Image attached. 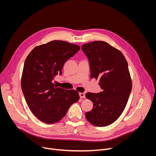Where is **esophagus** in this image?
<instances>
[{"mask_svg":"<svg viewBox=\"0 0 156 156\" xmlns=\"http://www.w3.org/2000/svg\"><path fill=\"white\" fill-rule=\"evenodd\" d=\"M80 98H85V93H79Z\"/></svg>","mask_w":156,"mask_h":156,"instance_id":"1","label":"esophagus"}]
</instances>
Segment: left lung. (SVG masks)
<instances>
[{
    "label": "left lung",
    "instance_id": "left-lung-1",
    "mask_svg": "<svg viewBox=\"0 0 156 156\" xmlns=\"http://www.w3.org/2000/svg\"><path fill=\"white\" fill-rule=\"evenodd\" d=\"M81 49L87 57L91 78H100L99 93H87L86 98L93 108L86 112L87 120L96 126H105L116 121L127 104L132 89L128 63L123 54L104 41L84 44Z\"/></svg>",
    "mask_w": 156,
    "mask_h": 156
}]
</instances>
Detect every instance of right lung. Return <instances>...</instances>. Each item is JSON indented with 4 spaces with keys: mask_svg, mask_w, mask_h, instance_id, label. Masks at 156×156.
I'll list each match as a JSON object with an SVG mask.
<instances>
[{
    "mask_svg": "<svg viewBox=\"0 0 156 156\" xmlns=\"http://www.w3.org/2000/svg\"><path fill=\"white\" fill-rule=\"evenodd\" d=\"M80 49L76 44L55 40L36 46L27 56L21 76V90L31 111L41 121L58 122L70 106L79 100L78 92L57 87L52 80L62 74L65 62Z\"/></svg>",
    "mask_w": 156,
    "mask_h": 156,
    "instance_id": "add662e5",
    "label": "right lung"
}]
</instances>
